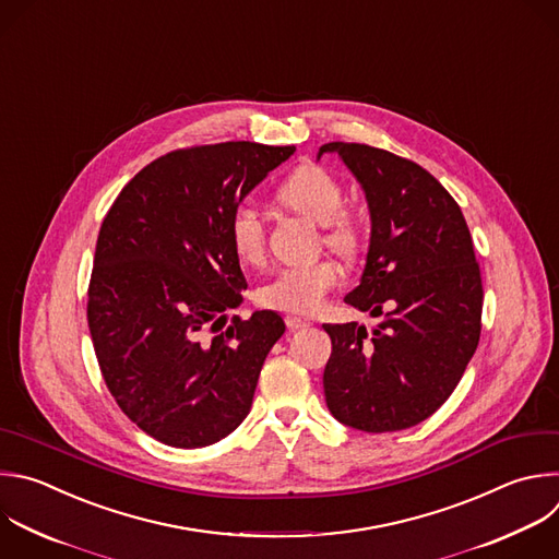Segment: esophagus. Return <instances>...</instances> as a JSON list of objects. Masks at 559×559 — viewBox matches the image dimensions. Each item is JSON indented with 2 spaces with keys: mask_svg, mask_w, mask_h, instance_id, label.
Returning <instances> with one entry per match:
<instances>
[{
  "mask_svg": "<svg viewBox=\"0 0 559 559\" xmlns=\"http://www.w3.org/2000/svg\"><path fill=\"white\" fill-rule=\"evenodd\" d=\"M285 322H287V326H289L292 331H296V329H307V326L311 324L309 320L298 318V316H287V318H285Z\"/></svg>",
  "mask_w": 559,
  "mask_h": 559,
  "instance_id": "1",
  "label": "esophagus"
}]
</instances>
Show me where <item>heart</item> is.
Instances as JSON below:
<instances>
[{"label": "heart", "mask_w": 559, "mask_h": 559, "mask_svg": "<svg viewBox=\"0 0 559 559\" xmlns=\"http://www.w3.org/2000/svg\"><path fill=\"white\" fill-rule=\"evenodd\" d=\"M278 200L307 219L324 226V241L340 254H353L359 233L344 213L346 195L342 183L322 166H300L281 186ZM228 235L237 257L243 263H259L265 252V226L261 213L241 204L233 211ZM342 283V270L333 261L289 265L278 270L263 287L261 302L289 313H316L331 289Z\"/></svg>", "instance_id": "heart-1"}]
</instances>
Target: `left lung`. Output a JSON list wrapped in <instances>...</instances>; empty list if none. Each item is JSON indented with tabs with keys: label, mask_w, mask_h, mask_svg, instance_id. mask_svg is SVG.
I'll return each instance as SVG.
<instances>
[{
	"label": "left lung",
	"mask_w": 559,
	"mask_h": 559,
	"mask_svg": "<svg viewBox=\"0 0 559 559\" xmlns=\"http://www.w3.org/2000/svg\"><path fill=\"white\" fill-rule=\"evenodd\" d=\"M361 186L370 241L344 302L384 322L322 324L331 337L324 400L361 432L406 430L437 413L480 337L483 283L459 204L419 164L384 148L329 142Z\"/></svg>",
	"instance_id": "1"
}]
</instances>
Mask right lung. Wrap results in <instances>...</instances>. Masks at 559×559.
Returning a JSON list of instances; mask_svg holds the SVG:
<instances>
[{"instance_id":"1","label":"right lung","mask_w":559,"mask_h":559,"mask_svg":"<svg viewBox=\"0 0 559 559\" xmlns=\"http://www.w3.org/2000/svg\"><path fill=\"white\" fill-rule=\"evenodd\" d=\"M296 146L222 142L144 166L103 219L87 292L100 373L120 411L173 448H204L248 417L261 366L285 333L276 311L228 309L248 287L233 211Z\"/></svg>"}]
</instances>
